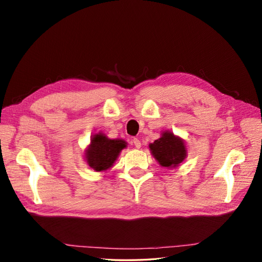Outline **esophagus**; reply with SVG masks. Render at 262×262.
I'll list each match as a JSON object with an SVG mask.
<instances>
[{"label":"esophagus","mask_w":262,"mask_h":262,"mask_svg":"<svg viewBox=\"0 0 262 262\" xmlns=\"http://www.w3.org/2000/svg\"><path fill=\"white\" fill-rule=\"evenodd\" d=\"M133 143H134V146L136 148H140L141 145H142V143H141L140 140H138V138H134V140H133Z\"/></svg>","instance_id":"obj_1"}]
</instances>
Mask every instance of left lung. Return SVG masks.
<instances>
[{
	"label": "left lung",
	"mask_w": 262,
	"mask_h": 262,
	"mask_svg": "<svg viewBox=\"0 0 262 262\" xmlns=\"http://www.w3.org/2000/svg\"><path fill=\"white\" fill-rule=\"evenodd\" d=\"M149 149L155 160L163 168H177L187 157L186 144L173 133L165 130L159 140L149 144Z\"/></svg>",
	"instance_id": "left-lung-1"
}]
</instances>
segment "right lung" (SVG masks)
I'll list each match as a JSON object with an SVG mask.
<instances>
[{
    "instance_id": "add662e5",
    "label": "right lung",
    "mask_w": 262,
    "mask_h": 262,
    "mask_svg": "<svg viewBox=\"0 0 262 262\" xmlns=\"http://www.w3.org/2000/svg\"><path fill=\"white\" fill-rule=\"evenodd\" d=\"M126 142L122 140H110L102 133H98L91 137V143L85 149V161L94 171H107L114 165Z\"/></svg>"
}]
</instances>
